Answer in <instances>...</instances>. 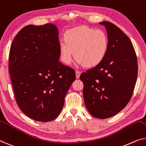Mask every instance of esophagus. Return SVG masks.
Instances as JSON below:
<instances>
[{"label": "esophagus", "mask_w": 146, "mask_h": 146, "mask_svg": "<svg viewBox=\"0 0 146 146\" xmlns=\"http://www.w3.org/2000/svg\"><path fill=\"white\" fill-rule=\"evenodd\" d=\"M75 73H76V78H77V79H79L80 75V72L79 71H76Z\"/></svg>", "instance_id": "34e87169"}]
</instances>
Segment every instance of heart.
Instances as JSON below:
<instances>
[{"instance_id": "b5f03b06", "label": "heart", "mask_w": 146, "mask_h": 146, "mask_svg": "<svg viewBox=\"0 0 146 146\" xmlns=\"http://www.w3.org/2000/svg\"><path fill=\"white\" fill-rule=\"evenodd\" d=\"M65 41L60 44L61 60L66 65L71 64L73 58L79 66L94 67L105 58L109 48L107 34L101 29L86 26H79L66 31Z\"/></svg>"}]
</instances>
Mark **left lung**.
Segmentation results:
<instances>
[{
    "label": "left lung",
    "instance_id": "obj_1",
    "mask_svg": "<svg viewBox=\"0 0 146 146\" xmlns=\"http://www.w3.org/2000/svg\"><path fill=\"white\" fill-rule=\"evenodd\" d=\"M100 24L106 28L109 48L98 66L83 72L84 104L89 113L98 119L114 116L131 98L138 75L136 52L127 35L110 21Z\"/></svg>",
    "mask_w": 146,
    "mask_h": 146
}]
</instances>
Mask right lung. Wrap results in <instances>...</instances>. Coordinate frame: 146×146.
<instances>
[{"instance_id": "obj_1", "label": "right lung", "mask_w": 146, "mask_h": 146, "mask_svg": "<svg viewBox=\"0 0 146 146\" xmlns=\"http://www.w3.org/2000/svg\"><path fill=\"white\" fill-rule=\"evenodd\" d=\"M60 41L55 25H29L13 40L9 73L20 110L33 120L55 119L66 94L75 80V71L59 62Z\"/></svg>"}]
</instances>
